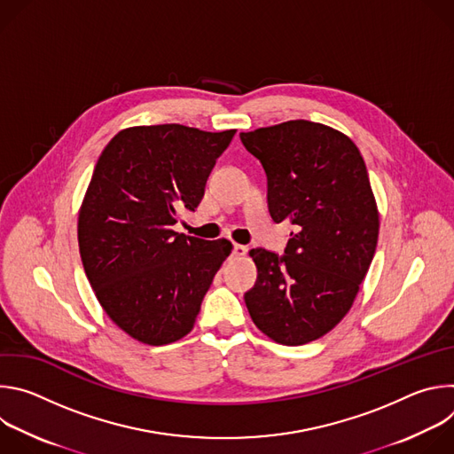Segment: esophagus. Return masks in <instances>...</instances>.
Masks as SVG:
<instances>
[{
    "instance_id": "1",
    "label": "esophagus",
    "mask_w": 454,
    "mask_h": 454,
    "mask_svg": "<svg viewBox=\"0 0 454 454\" xmlns=\"http://www.w3.org/2000/svg\"><path fill=\"white\" fill-rule=\"evenodd\" d=\"M247 253V247L242 244H233V254L235 256H244Z\"/></svg>"
}]
</instances>
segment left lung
Returning a JSON list of instances; mask_svg holds the SVG:
<instances>
[{"mask_svg":"<svg viewBox=\"0 0 454 454\" xmlns=\"http://www.w3.org/2000/svg\"><path fill=\"white\" fill-rule=\"evenodd\" d=\"M268 176L275 223L296 231L286 254L256 247V282L244 294L254 325L296 347L333 331L350 310L379 237V212L364 160L336 129L289 120L240 133Z\"/></svg>","mask_w":454,"mask_h":454,"instance_id":"obj_1","label":"left lung"}]
</instances>
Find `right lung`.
Here are the masks:
<instances>
[{
  "label": "right lung",
  "mask_w": 454,
  "mask_h": 454,
  "mask_svg": "<svg viewBox=\"0 0 454 454\" xmlns=\"http://www.w3.org/2000/svg\"><path fill=\"white\" fill-rule=\"evenodd\" d=\"M235 129L207 133L179 123L120 131L102 151L79 212L86 277L106 314L145 345H168L192 329L226 239L172 230L193 212Z\"/></svg>",
  "instance_id": "obj_1"
}]
</instances>
